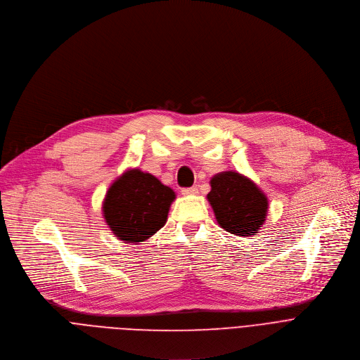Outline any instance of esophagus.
Segmentation results:
<instances>
[{
  "instance_id": "34e87169",
  "label": "esophagus",
  "mask_w": 360,
  "mask_h": 360,
  "mask_svg": "<svg viewBox=\"0 0 360 360\" xmlns=\"http://www.w3.org/2000/svg\"><path fill=\"white\" fill-rule=\"evenodd\" d=\"M198 193V188L195 186L193 187H186V188H181V194L183 195H194Z\"/></svg>"
}]
</instances>
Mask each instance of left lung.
<instances>
[{
	"label": "left lung",
	"instance_id": "1",
	"mask_svg": "<svg viewBox=\"0 0 360 360\" xmlns=\"http://www.w3.org/2000/svg\"><path fill=\"white\" fill-rule=\"evenodd\" d=\"M210 184L207 200L220 227L240 237L255 236L268 212V198L261 188L238 172L215 174Z\"/></svg>",
	"mask_w": 360,
	"mask_h": 360
}]
</instances>
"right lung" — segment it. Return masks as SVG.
<instances>
[{
	"mask_svg": "<svg viewBox=\"0 0 360 360\" xmlns=\"http://www.w3.org/2000/svg\"><path fill=\"white\" fill-rule=\"evenodd\" d=\"M174 198L176 193L158 177L130 169L109 187L102 204L103 219L119 240L140 244L166 224Z\"/></svg>",
	"mask_w": 360,
	"mask_h": 360,
	"instance_id": "1",
	"label": "right lung"
}]
</instances>
